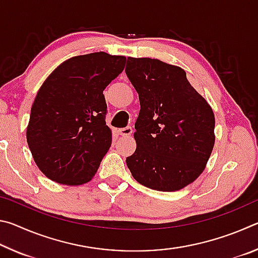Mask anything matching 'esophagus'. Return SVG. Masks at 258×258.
<instances>
[{
    "label": "esophagus",
    "mask_w": 258,
    "mask_h": 258,
    "mask_svg": "<svg viewBox=\"0 0 258 258\" xmlns=\"http://www.w3.org/2000/svg\"><path fill=\"white\" fill-rule=\"evenodd\" d=\"M133 132V128L131 127V126H127V127H123V128H119L118 130V133L120 135H123V137H130L131 134Z\"/></svg>",
    "instance_id": "1"
}]
</instances>
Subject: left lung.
I'll use <instances>...</instances> for the list:
<instances>
[{"mask_svg": "<svg viewBox=\"0 0 258 258\" xmlns=\"http://www.w3.org/2000/svg\"><path fill=\"white\" fill-rule=\"evenodd\" d=\"M126 75L140 100L135 152L126 158L140 184L177 191L206 167L215 143V116L181 67L158 59L127 58Z\"/></svg>", "mask_w": 258, "mask_h": 258, "instance_id": "obj_1", "label": "left lung"}]
</instances>
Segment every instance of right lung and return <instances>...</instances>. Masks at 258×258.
Wrapping results in <instances>:
<instances>
[{
	"instance_id": "add662e5",
	"label": "right lung",
	"mask_w": 258,
	"mask_h": 258,
	"mask_svg": "<svg viewBox=\"0 0 258 258\" xmlns=\"http://www.w3.org/2000/svg\"><path fill=\"white\" fill-rule=\"evenodd\" d=\"M125 62L124 55L106 52L73 56L40 87L26 137L37 167L50 180L80 185L95 175L111 146L103 90Z\"/></svg>"
}]
</instances>
